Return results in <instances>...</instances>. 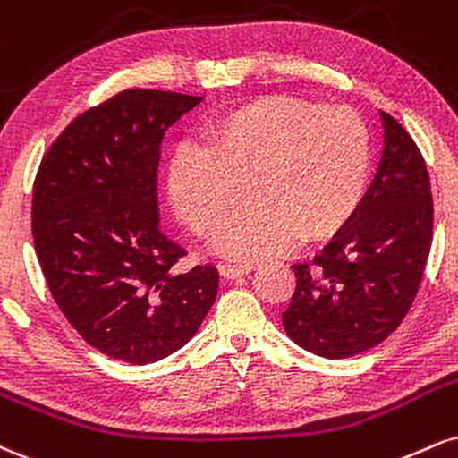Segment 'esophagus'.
<instances>
[{"label": "esophagus", "instance_id": "1", "mask_svg": "<svg viewBox=\"0 0 458 458\" xmlns=\"http://www.w3.org/2000/svg\"><path fill=\"white\" fill-rule=\"evenodd\" d=\"M253 268H256V264H253V262H224V264H219V273H222L225 279L243 277V275L251 273Z\"/></svg>", "mask_w": 458, "mask_h": 458}]
</instances>
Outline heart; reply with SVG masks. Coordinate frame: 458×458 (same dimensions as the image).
<instances>
[{"label":"heart","mask_w":458,"mask_h":458,"mask_svg":"<svg viewBox=\"0 0 458 458\" xmlns=\"http://www.w3.org/2000/svg\"><path fill=\"white\" fill-rule=\"evenodd\" d=\"M369 173L371 136L356 110L268 96L215 121L207 147H181L168 194L179 217L208 241L250 184L259 200L224 226L217 245L251 258L279 251L294 234L337 230L360 205Z\"/></svg>","instance_id":"obj_1"}]
</instances>
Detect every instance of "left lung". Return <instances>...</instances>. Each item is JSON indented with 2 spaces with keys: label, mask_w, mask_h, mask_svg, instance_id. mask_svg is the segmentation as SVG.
Listing matches in <instances>:
<instances>
[{
  "label": "left lung",
  "mask_w": 458,
  "mask_h": 458,
  "mask_svg": "<svg viewBox=\"0 0 458 458\" xmlns=\"http://www.w3.org/2000/svg\"><path fill=\"white\" fill-rule=\"evenodd\" d=\"M384 153L365 198L311 262L294 264L284 328L324 358H350L390 337L414 302L433 241L427 164L388 113Z\"/></svg>",
  "instance_id": "8db88e82"
}]
</instances>
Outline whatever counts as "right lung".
<instances>
[{"instance_id":"1","label":"right lung","mask_w":458,"mask_h":458,"mask_svg":"<svg viewBox=\"0 0 458 458\" xmlns=\"http://www.w3.org/2000/svg\"><path fill=\"white\" fill-rule=\"evenodd\" d=\"M200 96L125 89L79 114L42 157L31 233L55 302L91 348L147 365L196 335L217 296L211 264L159 230V145Z\"/></svg>"}]
</instances>
